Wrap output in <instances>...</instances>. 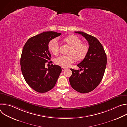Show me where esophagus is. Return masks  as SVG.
I'll list each match as a JSON object with an SVG mask.
<instances>
[{
    "instance_id": "obj_1",
    "label": "esophagus",
    "mask_w": 127,
    "mask_h": 127,
    "mask_svg": "<svg viewBox=\"0 0 127 127\" xmlns=\"http://www.w3.org/2000/svg\"><path fill=\"white\" fill-rule=\"evenodd\" d=\"M66 68H65V67H62V71H64L65 70H66Z\"/></svg>"
}]
</instances>
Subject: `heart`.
<instances>
[{
    "instance_id": "1",
    "label": "heart",
    "mask_w": 127,
    "mask_h": 127,
    "mask_svg": "<svg viewBox=\"0 0 127 127\" xmlns=\"http://www.w3.org/2000/svg\"><path fill=\"white\" fill-rule=\"evenodd\" d=\"M65 42L71 47L70 56L61 55L55 59V63L63 67H68L76 61V57L78 60L83 59L88 52L87 46L81 43V40L74 35H69L64 40ZM50 51L54 55H57L59 52L60 46L56 39L51 40L48 45Z\"/></svg>"
}]
</instances>
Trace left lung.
<instances>
[{
  "instance_id": "8db88e82",
  "label": "left lung",
  "mask_w": 127,
  "mask_h": 127,
  "mask_svg": "<svg viewBox=\"0 0 127 127\" xmlns=\"http://www.w3.org/2000/svg\"><path fill=\"white\" fill-rule=\"evenodd\" d=\"M81 34L88 42V52L84 59L77 66L79 70L70 69L69 78L71 87L77 92L86 94L93 91L101 82L106 68L107 58L102 45L95 37L82 32H75Z\"/></svg>"
}]
</instances>
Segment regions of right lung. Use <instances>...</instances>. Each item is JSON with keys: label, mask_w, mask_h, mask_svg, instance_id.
Returning a JSON list of instances; mask_svg holds the SVG:
<instances>
[{"label": "right lung", "mask_w": 127, "mask_h": 127, "mask_svg": "<svg viewBox=\"0 0 127 127\" xmlns=\"http://www.w3.org/2000/svg\"><path fill=\"white\" fill-rule=\"evenodd\" d=\"M61 34L52 31L43 32L30 38L24 46L20 61L22 74L28 85L38 93L52 89L62 71L61 67L56 65L45 68L51 56L49 43Z\"/></svg>", "instance_id": "1"}]
</instances>
